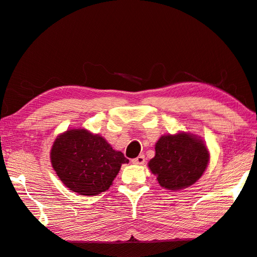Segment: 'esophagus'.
Wrapping results in <instances>:
<instances>
[{
    "instance_id": "34e87169",
    "label": "esophagus",
    "mask_w": 257,
    "mask_h": 257,
    "mask_svg": "<svg viewBox=\"0 0 257 257\" xmlns=\"http://www.w3.org/2000/svg\"><path fill=\"white\" fill-rule=\"evenodd\" d=\"M133 164H136V165H143L145 163V156L144 155H139L138 157L134 158V160H132Z\"/></svg>"
}]
</instances>
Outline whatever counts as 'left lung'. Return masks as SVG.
Returning <instances> with one entry per match:
<instances>
[{
    "mask_svg": "<svg viewBox=\"0 0 257 257\" xmlns=\"http://www.w3.org/2000/svg\"><path fill=\"white\" fill-rule=\"evenodd\" d=\"M209 157L207 146L195 135H165L156 143L155 156L148 167L162 188L177 191L194 184L202 176Z\"/></svg>",
    "mask_w": 257,
    "mask_h": 257,
    "instance_id": "8db88e82",
    "label": "left lung"
}]
</instances>
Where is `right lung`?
Masks as SVG:
<instances>
[{"label": "right lung", "mask_w": 257, "mask_h": 257, "mask_svg": "<svg viewBox=\"0 0 257 257\" xmlns=\"http://www.w3.org/2000/svg\"><path fill=\"white\" fill-rule=\"evenodd\" d=\"M50 161L66 188L81 195L104 192L121 165L129 162L103 137L86 129H69L59 135L51 147Z\"/></svg>", "instance_id": "add662e5"}]
</instances>
